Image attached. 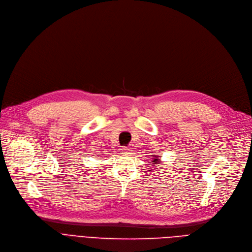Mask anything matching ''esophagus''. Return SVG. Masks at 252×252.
Returning a JSON list of instances; mask_svg holds the SVG:
<instances>
[{"instance_id":"1","label":"esophagus","mask_w":252,"mask_h":252,"mask_svg":"<svg viewBox=\"0 0 252 252\" xmlns=\"http://www.w3.org/2000/svg\"><path fill=\"white\" fill-rule=\"evenodd\" d=\"M122 151H123V153H124L125 155H130V153H131V147H130V146H124L123 149H122Z\"/></svg>"}]
</instances>
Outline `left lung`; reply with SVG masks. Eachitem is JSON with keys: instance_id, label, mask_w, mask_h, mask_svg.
Segmentation results:
<instances>
[{"instance_id": "8db88e82", "label": "left lung", "mask_w": 252, "mask_h": 252, "mask_svg": "<svg viewBox=\"0 0 252 252\" xmlns=\"http://www.w3.org/2000/svg\"><path fill=\"white\" fill-rule=\"evenodd\" d=\"M159 159H160V158H158V157H154V158L152 159V161H155V162H154L155 166H158V160H159Z\"/></svg>"}]
</instances>
